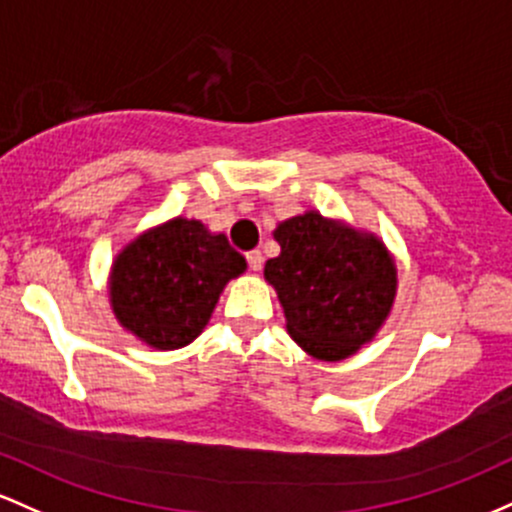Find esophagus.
Segmentation results:
<instances>
[{"mask_svg": "<svg viewBox=\"0 0 512 512\" xmlns=\"http://www.w3.org/2000/svg\"><path fill=\"white\" fill-rule=\"evenodd\" d=\"M246 263H249L251 271H261V266H263V254H261V251H258V249L249 251V254H246Z\"/></svg>", "mask_w": 512, "mask_h": 512, "instance_id": "34e87169", "label": "esophagus"}]
</instances>
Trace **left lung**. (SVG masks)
Returning a JSON list of instances; mask_svg holds the SVG:
<instances>
[{
	"instance_id": "1",
	"label": "left lung",
	"mask_w": 512,
	"mask_h": 512,
	"mask_svg": "<svg viewBox=\"0 0 512 512\" xmlns=\"http://www.w3.org/2000/svg\"><path fill=\"white\" fill-rule=\"evenodd\" d=\"M275 239L280 256L263 273L278 292L290 336L319 360L353 355L394 302L396 271L380 239L317 212L278 225Z\"/></svg>"
}]
</instances>
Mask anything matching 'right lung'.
<instances>
[{
	"mask_svg": "<svg viewBox=\"0 0 512 512\" xmlns=\"http://www.w3.org/2000/svg\"><path fill=\"white\" fill-rule=\"evenodd\" d=\"M246 261L225 234L176 220L125 246L111 275L113 312L125 329L159 350L188 346L208 324L220 292Z\"/></svg>",
	"mask_w": 512,
	"mask_h": 512,
	"instance_id": "obj_1",
	"label": "right lung"
}]
</instances>
